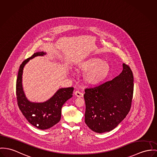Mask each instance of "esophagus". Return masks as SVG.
I'll return each mask as SVG.
<instances>
[{
    "label": "esophagus",
    "instance_id": "esophagus-1",
    "mask_svg": "<svg viewBox=\"0 0 157 157\" xmlns=\"http://www.w3.org/2000/svg\"><path fill=\"white\" fill-rule=\"evenodd\" d=\"M75 95L76 96L78 97H83L84 94H83L82 93H81V92H80L79 91H76L75 92Z\"/></svg>",
    "mask_w": 157,
    "mask_h": 157
}]
</instances>
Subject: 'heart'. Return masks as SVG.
<instances>
[{
  "instance_id": "1",
  "label": "heart",
  "mask_w": 157,
  "mask_h": 157,
  "mask_svg": "<svg viewBox=\"0 0 157 157\" xmlns=\"http://www.w3.org/2000/svg\"><path fill=\"white\" fill-rule=\"evenodd\" d=\"M81 69L87 72L85 79L91 84H97L103 81L108 74L109 66L106 61L98 59H92L84 63Z\"/></svg>"
}]
</instances>
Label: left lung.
<instances>
[{"mask_svg": "<svg viewBox=\"0 0 157 157\" xmlns=\"http://www.w3.org/2000/svg\"><path fill=\"white\" fill-rule=\"evenodd\" d=\"M133 82L132 71L124 63L122 72L113 79L85 89V122L91 130L109 132L126 117L132 106Z\"/></svg>", "mask_w": 157, "mask_h": 157, "instance_id": "8db88e82", "label": "left lung"}]
</instances>
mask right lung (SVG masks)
Listing matches in <instances>:
<instances>
[{
	"label": "right lung",
	"mask_w": 157,
	"mask_h": 157,
	"mask_svg": "<svg viewBox=\"0 0 157 157\" xmlns=\"http://www.w3.org/2000/svg\"><path fill=\"white\" fill-rule=\"evenodd\" d=\"M44 54L45 53L44 52H38L25 59L20 66L16 82V96L19 108L29 122L40 130L48 129L60 121L61 108L64 103L72 97L74 90L73 87L59 89L53 96L44 103H36L28 101L22 87L23 68L30 59Z\"/></svg>",
	"instance_id": "right-lung-1"
}]
</instances>
